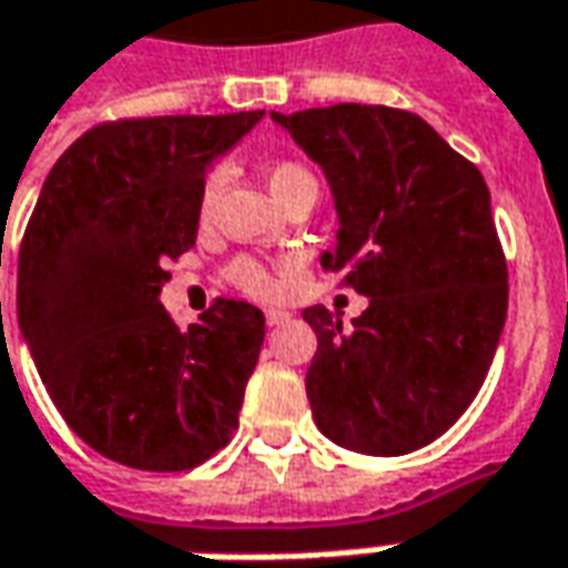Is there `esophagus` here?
I'll use <instances>...</instances> for the list:
<instances>
[{"mask_svg": "<svg viewBox=\"0 0 568 568\" xmlns=\"http://www.w3.org/2000/svg\"><path fill=\"white\" fill-rule=\"evenodd\" d=\"M265 322L275 328V325H284V322H291V312L284 310H265Z\"/></svg>", "mask_w": 568, "mask_h": 568, "instance_id": "1", "label": "esophagus"}]
</instances>
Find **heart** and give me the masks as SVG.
I'll use <instances>...</instances> for the list:
<instances>
[{
  "mask_svg": "<svg viewBox=\"0 0 568 568\" xmlns=\"http://www.w3.org/2000/svg\"><path fill=\"white\" fill-rule=\"evenodd\" d=\"M224 181H227V171L224 169H212L205 174L203 190H200V219H209L212 215V205L219 200V193H222ZM268 190L275 193V200H284L287 193L293 190H300V186H315V178H312L310 169H303V165H296V162H275L272 169H268ZM227 277H231V284H237L240 291L253 293V296H272L275 293V277L268 275L258 262L253 258H237V262H231V268H227Z\"/></svg>",
  "mask_w": 568,
  "mask_h": 568,
  "instance_id": "1",
  "label": "heart"
}]
</instances>
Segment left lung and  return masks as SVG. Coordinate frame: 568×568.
Returning <instances> with one entry per match:
<instances>
[{
    "label": "left lung",
    "instance_id": "8db88e82",
    "mask_svg": "<svg viewBox=\"0 0 568 568\" xmlns=\"http://www.w3.org/2000/svg\"><path fill=\"white\" fill-rule=\"evenodd\" d=\"M272 121L325 171L344 272L368 310L344 328L310 306L306 372L318 432L346 450L432 444L481 390L506 322V258L481 171L413 112L341 102Z\"/></svg>",
    "mask_w": 568,
    "mask_h": 568
}]
</instances>
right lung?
Instances as JSON below:
<instances>
[{
	"label": "right lung",
	"mask_w": 568,
	"mask_h": 568,
	"mask_svg": "<svg viewBox=\"0 0 568 568\" xmlns=\"http://www.w3.org/2000/svg\"><path fill=\"white\" fill-rule=\"evenodd\" d=\"M265 112L124 118L45 178L18 256V325L71 432L121 466L184 471L222 450L265 315L215 300L181 331L159 303L196 243L205 169Z\"/></svg>",
	"instance_id": "right-lung-1"
}]
</instances>
